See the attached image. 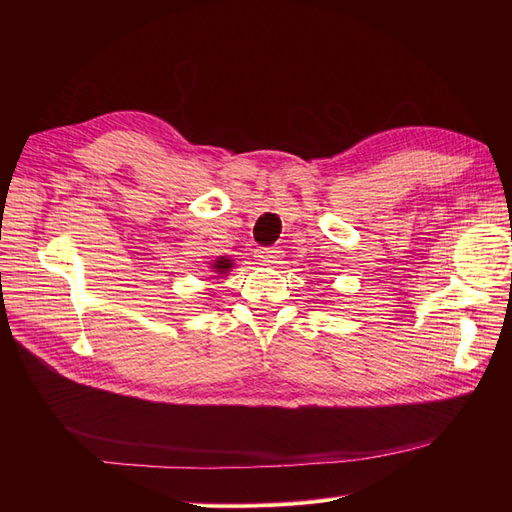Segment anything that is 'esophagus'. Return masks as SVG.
Wrapping results in <instances>:
<instances>
[{
    "instance_id": "obj_1",
    "label": "esophagus",
    "mask_w": 512,
    "mask_h": 512,
    "mask_svg": "<svg viewBox=\"0 0 512 512\" xmlns=\"http://www.w3.org/2000/svg\"><path fill=\"white\" fill-rule=\"evenodd\" d=\"M280 250H275V247H262V250H256V260L260 265H273L280 258Z\"/></svg>"
}]
</instances>
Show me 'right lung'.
<instances>
[{
    "mask_svg": "<svg viewBox=\"0 0 512 512\" xmlns=\"http://www.w3.org/2000/svg\"><path fill=\"white\" fill-rule=\"evenodd\" d=\"M232 267H235V262H232V258H226V256H218L211 262V271L218 273V277L226 275Z\"/></svg>",
    "mask_w": 512,
    "mask_h": 512,
    "instance_id": "obj_1",
    "label": "right lung"
}]
</instances>
